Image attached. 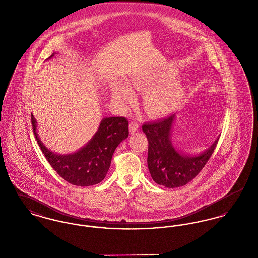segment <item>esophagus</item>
Masks as SVG:
<instances>
[{"mask_svg": "<svg viewBox=\"0 0 258 258\" xmlns=\"http://www.w3.org/2000/svg\"><path fill=\"white\" fill-rule=\"evenodd\" d=\"M139 128V123L135 121H133L130 123V132L131 134H135V132H137Z\"/></svg>", "mask_w": 258, "mask_h": 258, "instance_id": "obj_1", "label": "esophagus"}]
</instances>
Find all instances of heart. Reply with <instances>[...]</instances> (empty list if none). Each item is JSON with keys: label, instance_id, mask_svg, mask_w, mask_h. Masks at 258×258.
I'll list each match as a JSON object with an SVG mask.
<instances>
[{"label": "heart", "instance_id": "b5f03b06", "mask_svg": "<svg viewBox=\"0 0 258 258\" xmlns=\"http://www.w3.org/2000/svg\"><path fill=\"white\" fill-rule=\"evenodd\" d=\"M174 73L165 69H152L133 74L127 79V86L118 84L113 89V98L123 106L130 105L134 98L133 91H146L143 103L148 114L152 117H162L179 105L184 95L180 81L170 79Z\"/></svg>", "mask_w": 258, "mask_h": 258}]
</instances>
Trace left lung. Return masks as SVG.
Returning <instances> with one entry per match:
<instances>
[{
  "label": "left lung",
  "instance_id": "left-lung-1",
  "mask_svg": "<svg viewBox=\"0 0 258 258\" xmlns=\"http://www.w3.org/2000/svg\"><path fill=\"white\" fill-rule=\"evenodd\" d=\"M176 115L163 120L144 123L147 136L148 168L153 180L165 187H179L190 182L203 169L218 144L220 136L199 155H186L174 147L171 131Z\"/></svg>",
  "mask_w": 258,
  "mask_h": 258
}]
</instances>
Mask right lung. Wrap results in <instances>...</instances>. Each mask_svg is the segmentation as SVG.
Masks as SVG:
<instances>
[{
  "label": "right lung",
  "mask_w": 258,
  "mask_h": 258,
  "mask_svg": "<svg viewBox=\"0 0 258 258\" xmlns=\"http://www.w3.org/2000/svg\"><path fill=\"white\" fill-rule=\"evenodd\" d=\"M31 120L37 144L50 165L67 182L79 186L98 184L105 178L116 148L128 136V121L124 117H106L85 146L73 154L59 155L41 142L33 114Z\"/></svg>",
  "instance_id": "add662e5"
}]
</instances>
